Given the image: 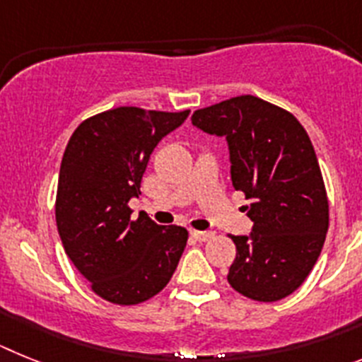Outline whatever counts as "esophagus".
I'll use <instances>...</instances> for the list:
<instances>
[{
	"label": "esophagus",
	"mask_w": 362,
	"mask_h": 362,
	"mask_svg": "<svg viewBox=\"0 0 362 362\" xmlns=\"http://www.w3.org/2000/svg\"><path fill=\"white\" fill-rule=\"evenodd\" d=\"M191 237H193L194 240L206 242L209 240V238L215 237V233H213V231H191Z\"/></svg>",
	"instance_id": "esophagus-1"
}]
</instances>
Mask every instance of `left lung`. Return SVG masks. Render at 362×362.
I'll use <instances>...</instances> for the list:
<instances>
[{
  "instance_id": "obj_1",
  "label": "left lung",
  "mask_w": 362,
  "mask_h": 362,
  "mask_svg": "<svg viewBox=\"0 0 362 362\" xmlns=\"http://www.w3.org/2000/svg\"><path fill=\"white\" fill-rule=\"evenodd\" d=\"M226 138L231 182L246 193L250 235H231L237 257L228 282L244 297L273 303L293 293L315 266L328 231V199L312 140L293 115L244 94L191 116Z\"/></svg>"
}]
</instances>
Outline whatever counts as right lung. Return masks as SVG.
Returning a JSON list of instances; mask_svg holds the SVG:
<instances>
[{
    "instance_id": "1",
    "label": "right lung",
    "mask_w": 362,
    "mask_h": 362,
    "mask_svg": "<svg viewBox=\"0 0 362 362\" xmlns=\"http://www.w3.org/2000/svg\"><path fill=\"white\" fill-rule=\"evenodd\" d=\"M189 111L118 107L72 133L59 168L56 224L65 253L109 303L131 306L155 297L171 281L187 229L158 226L146 213L131 220L147 162L163 136Z\"/></svg>"
}]
</instances>
